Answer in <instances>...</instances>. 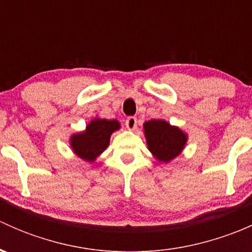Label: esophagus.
<instances>
[{
    "mask_svg": "<svg viewBox=\"0 0 252 252\" xmlns=\"http://www.w3.org/2000/svg\"><path fill=\"white\" fill-rule=\"evenodd\" d=\"M126 126L129 130H134L136 128V126H138V119L135 117H128L126 121Z\"/></svg>",
    "mask_w": 252,
    "mask_h": 252,
    "instance_id": "34e87169",
    "label": "esophagus"
}]
</instances>
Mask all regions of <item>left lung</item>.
Returning <instances> with one entry per match:
<instances>
[{"mask_svg": "<svg viewBox=\"0 0 252 252\" xmlns=\"http://www.w3.org/2000/svg\"><path fill=\"white\" fill-rule=\"evenodd\" d=\"M147 149L159 163H168L177 158L188 142V133L166 119H151L144 123Z\"/></svg>", "mask_w": 252, "mask_h": 252, "instance_id": "obj_1", "label": "left lung"}]
</instances>
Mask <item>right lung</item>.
<instances>
[{
  "label": "right lung",
  "instance_id": "right-lung-1",
  "mask_svg": "<svg viewBox=\"0 0 252 252\" xmlns=\"http://www.w3.org/2000/svg\"><path fill=\"white\" fill-rule=\"evenodd\" d=\"M121 129L117 119H106L95 117L81 131L69 136V145L73 154L83 161L94 163L98 156L110 145L111 135Z\"/></svg>",
  "mask_w": 252,
  "mask_h": 252
}]
</instances>
